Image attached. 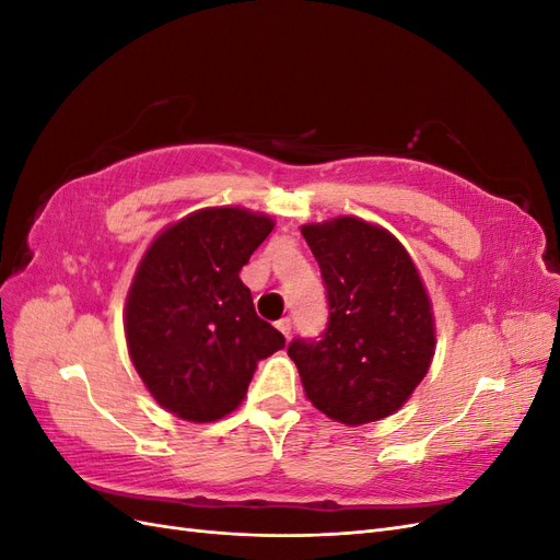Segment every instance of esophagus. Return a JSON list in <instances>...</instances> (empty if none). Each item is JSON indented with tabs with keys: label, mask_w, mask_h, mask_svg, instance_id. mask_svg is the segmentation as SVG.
<instances>
[{
	"label": "esophagus",
	"mask_w": 560,
	"mask_h": 560,
	"mask_svg": "<svg viewBox=\"0 0 560 560\" xmlns=\"http://www.w3.org/2000/svg\"><path fill=\"white\" fill-rule=\"evenodd\" d=\"M276 327H278V331H280L284 338H290V334H292V319H290V317H280V319L276 322Z\"/></svg>",
	"instance_id": "34e87169"
}]
</instances>
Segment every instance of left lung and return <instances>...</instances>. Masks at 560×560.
Returning <instances> with one entry per match:
<instances>
[{"label":"left lung","instance_id":"1","mask_svg":"<svg viewBox=\"0 0 560 560\" xmlns=\"http://www.w3.org/2000/svg\"><path fill=\"white\" fill-rule=\"evenodd\" d=\"M327 290L317 338H294L306 397L325 416L364 425L395 413L425 378L434 317L418 270L395 235L358 217L301 229Z\"/></svg>","mask_w":560,"mask_h":560}]
</instances>
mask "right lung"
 <instances>
[{
	"instance_id": "obj_1",
	"label": "right lung",
	"mask_w": 560,
	"mask_h": 560,
	"mask_svg": "<svg viewBox=\"0 0 560 560\" xmlns=\"http://www.w3.org/2000/svg\"><path fill=\"white\" fill-rule=\"evenodd\" d=\"M270 231L266 214L210 208L165 229L147 249L126 301V338L163 409L194 422L231 413L257 364L284 348L241 280Z\"/></svg>"
}]
</instances>
